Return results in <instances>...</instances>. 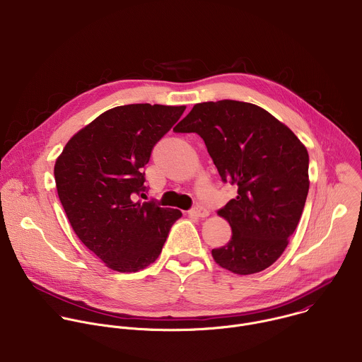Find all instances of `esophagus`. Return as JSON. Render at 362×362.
Wrapping results in <instances>:
<instances>
[{"label": "esophagus", "mask_w": 362, "mask_h": 362, "mask_svg": "<svg viewBox=\"0 0 362 362\" xmlns=\"http://www.w3.org/2000/svg\"><path fill=\"white\" fill-rule=\"evenodd\" d=\"M190 216H194V217H207L209 216V210L202 207V206H196L194 209L190 210Z\"/></svg>", "instance_id": "34e87169"}]
</instances>
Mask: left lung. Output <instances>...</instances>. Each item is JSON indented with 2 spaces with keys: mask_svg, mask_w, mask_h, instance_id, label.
I'll return each instance as SVG.
<instances>
[{
  "mask_svg": "<svg viewBox=\"0 0 362 362\" xmlns=\"http://www.w3.org/2000/svg\"><path fill=\"white\" fill-rule=\"evenodd\" d=\"M196 132L223 182L237 186L218 216L231 238L213 249L214 262L240 276L270 267L286 250L308 194V152L294 132L266 109L223 99L196 103L173 128Z\"/></svg>",
  "mask_w": 362,
  "mask_h": 362,
  "instance_id": "1",
  "label": "left lung"
}]
</instances>
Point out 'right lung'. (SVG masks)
I'll return each mask as SVG.
<instances>
[{"label":"right lung","instance_id":"right-lung-1","mask_svg":"<svg viewBox=\"0 0 362 362\" xmlns=\"http://www.w3.org/2000/svg\"><path fill=\"white\" fill-rule=\"evenodd\" d=\"M186 106L134 103L112 107L76 132L57 158L54 176L81 242L106 267L136 273L160 255L177 209L136 202L142 168ZM144 194V193H142Z\"/></svg>","mask_w":362,"mask_h":362}]
</instances>
